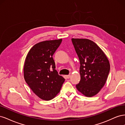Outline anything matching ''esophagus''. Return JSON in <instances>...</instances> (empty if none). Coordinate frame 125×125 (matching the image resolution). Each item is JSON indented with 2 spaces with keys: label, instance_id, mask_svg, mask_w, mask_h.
<instances>
[{
  "label": "esophagus",
  "instance_id": "34e87169",
  "mask_svg": "<svg viewBox=\"0 0 125 125\" xmlns=\"http://www.w3.org/2000/svg\"><path fill=\"white\" fill-rule=\"evenodd\" d=\"M66 77L67 79H69V78L70 77V75H66Z\"/></svg>",
  "mask_w": 125,
  "mask_h": 125
}]
</instances>
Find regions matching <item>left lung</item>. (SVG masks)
<instances>
[{
    "mask_svg": "<svg viewBox=\"0 0 125 125\" xmlns=\"http://www.w3.org/2000/svg\"><path fill=\"white\" fill-rule=\"evenodd\" d=\"M71 40L80 63L81 79L76 88L85 96H93L106 81L110 70L108 59L94 42L84 39Z\"/></svg>",
    "mask_w": 125,
    "mask_h": 125,
    "instance_id": "obj_1",
    "label": "left lung"
}]
</instances>
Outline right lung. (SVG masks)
Listing matches in <instances>:
<instances>
[{
    "label": "right lung",
    "mask_w": 125,
    "mask_h": 125,
    "mask_svg": "<svg viewBox=\"0 0 125 125\" xmlns=\"http://www.w3.org/2000/svg\"><path fill=\"white\" fill-rule=\"evenodd\" d=\"M62 39L45 41L37 43L26 55L24 65V78L36 95L45 101L57 95L65 79L55 70L52 55Z\"/></svg>",
    "instance_id": "obj_1"
}]
</instances>
